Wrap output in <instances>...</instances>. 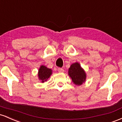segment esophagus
<instances>
[{
    "mask_svg": "<svg viewBox=\"0 0 122 122\" xmlns=\"http://www.w3.org/2000/svg\"><path fill=\"white\" fill-rule=\"evenodd\" d=\"M57 71H58V72H60V73H62V72H64V70L62 68H59L58 69H57Z\"/></svg>",
    "mask_w": 122,
    "mask_h": 122,
    "instance_id": "obj_1",
    "label": "esophagus"
}]
</instances>
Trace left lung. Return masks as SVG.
<instances>
[{
    "label": "left lung",
    "instance_id": "left-lung-1",
    "mask_svg": "<svg viewBox=\"0 0 122 122\" xmlns=\"http://www.w3.org/2000/svg\"><path fill=\"white\" fill-rule=\"evenodd\" d=\"M68 74L76 85H81L86 81V73L78 62L74 63L71 65L68 68Z\"/></svg>",
    "mask_w": 122,
    "mask_h": 122
}]
</instances>
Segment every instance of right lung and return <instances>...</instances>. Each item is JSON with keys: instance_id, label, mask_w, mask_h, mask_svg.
Returning <instances> with one entry per match:
<instances>
[{"instance_id": "1", "label": "right lung", "mask_w": 122, "mask_h": 122, "mask_svg": "<svg viewBox=\"0 0 122 122\" xmlns=\"http://www.w3.org/2000/svg\"><path fill=\"white\" fill-rule=\"evenodd\" d=\"M52 74V70L51 68L44 65L40 66L38 71V77L41 83L46 82L50 78Z\"/></svg>"}]
</instances>
